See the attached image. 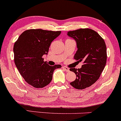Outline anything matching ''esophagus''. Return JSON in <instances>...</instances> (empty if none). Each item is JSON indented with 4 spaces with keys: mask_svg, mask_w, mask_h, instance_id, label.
Instances as JSON below:
<instances>
[{
    "mask_svg": "<svg viewBox=\"0 0 121 121\" xmlns=\"http://www.w3.org/2000/svg\"><path fill=\"white\" fill-rule=\"evenodd\" d=\"M62 69L64 70H65L66 72H69V68L68 67H66V66H62Z\"/></svg>",
    "mask_w": 121,
    "mask_h": 121,
    "instance_id": "1",
    "label": "esophagus"
}]
</instances>
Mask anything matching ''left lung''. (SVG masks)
<instances>
[{
	"instance_id": "1",
	"label": "left lung",
	"mask_w": 121,
	"mask_h": 121,
	"mask_svg": "<svg viewBox=\"0 0 121 121\" xmlns=\"http://www.w3.org/2000/svg\"><path fill=\"white\" fill-rule=\"evenodd\" d=\"M67 35L77 43L78 49L74 59L83 62L81 68L70 69L76 75V80L70 84L77 89H84L94 84L104 70L107 60L106 44L101 36L91 29L72 30Z\"/></svg>"
}]
</instances>
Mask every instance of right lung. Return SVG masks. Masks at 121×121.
<instances>
[{"label":"right lung","mask_w":121,"mask_h":121,"mask_svg":"<svg viewBox=\"0 0 121 121\" xmlns=\"http://www.w3.org/2000/svg\"><path fill=\"white\" fill-rule=\"evenodd\" d=\"M61 31L31 29L25 30L13 46L14 61L19 73L28 84L36 88L48 85L52 80L54 70L61 65L50 66L44 61L51 43Z\"/></svg>","instance_id":"right-lung-1"}]
</instances>
